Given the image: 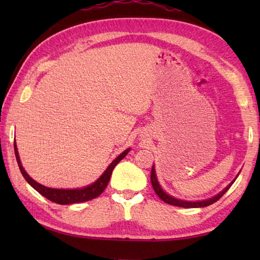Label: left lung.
Segmentation results:
<instances>
[{"label": "left lung", "mask_w": 260, "mask_h": 260, "mask_svg": "<svg viewBox=\"0 0 260 260\" xmlns=\"http://www.w3.org/2000/svg\"><path fill=\"white\" fill-rule=\"evenodd\" d=\"M151 182H152V185H153V189L155 191V193L157 194V197L161 199L162 201H164L165 203H169V204H172V206H176V207H182V208H203V207H207L210 206V204L214 203L215 201H218L220 198H221L225 192L229 190V187L233 185V183L235 182V180L231 182V183L225 187L224 190H222L221 192L217 194L215 197L209 199V200H203V201H197V202H189V201H183V200H179V199H175L173 197H171L169 194H167L163 190L162 187L159 186L157 179H156V174H155V169L154 167L152 168V172H151Z\"/></svg>", "instance_id": "left-lung-1"}]
</instances>
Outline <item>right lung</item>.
Returning <instances> with one entry per match:
<instances>
[{
	"mask_svg": "<svg viewBox=\"0 0 260 260\" xmlns=\"http://www.w3.org/2000/svg\"><path fill=\"white\" fill-rule=\"evenodd\" d=\"M128 152H129V148H127L126 151H124L120 155H118L112 163H110L109 167L106 169V171H105L103 175L95 182V183L88 185L84 187V189H75V190L50 189V187H47L45 185H41L40 183H38V182H36L33 179H31L29 175H27V173L25 172L23 167H22L21 164L19 154H18V148H16V144L14 142V153H15L16 162H18L19 169L21 171L22 175H23V178L26 180L27 183H29L33 189L40 193L41 196L47 198L48 200L58 204H73V203L85 202V201L91 200V199H95L98 196H101L104 192V190L106 189V186L108 185V182H109L110 176H112L114 168L127 155V153Z\"/></svg>",
	"mask_w": 260,
	"mask_h": 260,
	"instance_id": "add662e5",
	"label": "right lung"
}]
</instances>
